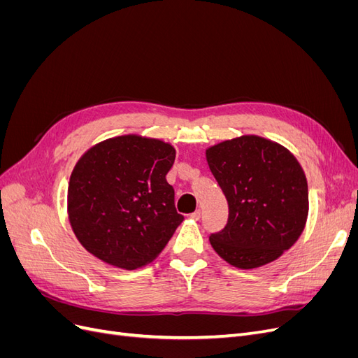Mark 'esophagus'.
I'll return each instance as SVG.
<instances>
[{
	"instance_id": "1",
	"label": "esophagus",
	"mask_w": 358,
	"mask_h": 358,
	"mask_svg": "<svg viewBox=\"0 0 358 358\" xmlns=\"http://www.w3.org/2000/svg\"><path fill=\"white\" fill-rule=\"evenodd\" d=\"M189 218H191V220H196V221H199V220L201 218V210H196V212H192V213L189 215Z\"/></svg>"
}]
</instances>
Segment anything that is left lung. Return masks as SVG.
Here are the masks:
<instances>
[{
  "label": "left lung",
  "instance_id": "left-lung-1",
  "mask_svg": "<svg viewBox=\"0 0 358 358\" xmlns=\"http://www.w3.org/2000/svg\"><path fill=\"white\" fill-rule=\"evenodd\" d=\"M206 159L229 203L227 225L209 237L216 254L239 268L275 262L308 220V182L297 158L272 140L242 136L206 149Z\"/></svg>",
  "mask_w": 358,
  "mask_h": 358
}]
</instances>
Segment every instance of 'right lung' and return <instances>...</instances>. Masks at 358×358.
<instances>
[{
  "label": "right lung",
  "mask_w": 358,
  "mask_h": 358,
  "mask_svg": "<svg viewBox=\"0 0 358 358\" xmlns=\"http://www.w3.org/2000/svg\"><path fill=\"white\" fill-rule=\"evenodd\" d=\"M175 158L170 143L136 134L86 150L67 199L71 229L86 251L125 270L154 262L183 221L166 179Z\"/></svg>",
  "instance_id": "obj_1"
}]
</instances>
